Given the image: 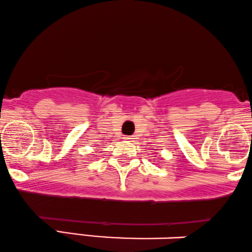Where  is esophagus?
Returning a JSON list of instances; mask_svg holds the SVG:
<instances>
[{
  "instance_id": "34e87169",
  "label": "esophagus",
  "mask_w": 252,
  "mask_h": 252,
  "mask_svg": "<svg viewBox=\"0 0 252 252\" xmlns=\"http://www.w3.org/2000/svg\"><path fill=\"white\" fill-rule=\"evenodd\" d=\"M124 139H125V140H127V141H132L133 137H131V135H126V137L124 138Z\"/></svg>"
}]
</instances>
